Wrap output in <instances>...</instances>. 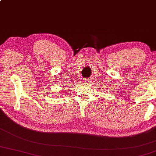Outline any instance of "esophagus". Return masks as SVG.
Segmentation results:
<instances>
[{
  "label": "esophagus",
  "instance_id": "obj_1",
  "mask_svg": "<svg viewBox=\"0 0 156 156\" xmlns=\"http://www.w3.org/2000/svg\"><path fill=\"white\" fill-rule=\"evenodd\" d=\"M84 83H89V82H90V79H89V78H86V79H84Z\"/></svg>",
  "mask_w": 156,
  "mask_h": 156
}]
</instances>
